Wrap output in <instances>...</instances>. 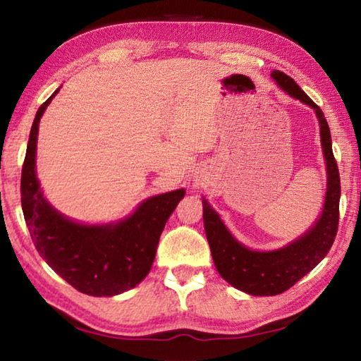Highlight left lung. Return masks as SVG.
Instances as JSON below:
<instances>
[{
  "mask_svg": "<svg viewBox=\"0 0 361 361\" xmlns=\"http://www.w3.org/2000/svg\"><path fill=\"white\" fill-rule=\"evenodd\" d=\"M272 78L293 99L315 109L320 122L322 148L326 161V195L323 212L312 228L298 240L274 252H253L232 237L218 213L204 199V226L210 252L219 276L234 288L253 296H276L291 288L298 280L312 271L331 248L339 224L341 178L331 148V133L322 109L307 94L282 71H272Z\"/></svg>",
  "mask_w": 361,
  "mask_h": 361,
  "instance_id": "1",
  "label": "left lung"
}]
</instances>
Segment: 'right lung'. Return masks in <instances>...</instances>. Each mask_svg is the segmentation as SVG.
Wrapping results in <instances>:
<instances>
[{
	"instance_id": "obj_1",
	"label": "right lung",
	"mask_w": 361,
	"mask_h": 361,
	"mask_svg": "<svg viewBox=\"0 0 361 361\" xmlns=\"http://www.w3.org/2000/svg\"><path fill=\"white\" fill-rule=\"evenodd\" d=\"M54 95L39 106L30 130L20 180L23 216L38 253L60 277L85 295H119L148 276L159 237L185 189L146 199L116 224L87 226L60 215L42 195L35 170L39 119Z\"/></svg>"
}]
</instances>
